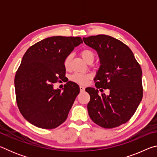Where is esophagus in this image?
Wrapping results in <instances>:
<instances>
[{
	"label": "esophagus",
	"mask_w": 157,
	"mask_h": 157,
	"mask_svg": "<svg viewBox=\"0 0 157 157\" xmlns=\"http://www.w3.org/2000/svg\"><path fill=\"white\" fill-rule=\"evenodd\" d=\"M79 89H80V91L81 92H83V91H84L85 88H84V86H79Z\"/></svg>",
	"instance_id": "obj_1"
}]
</instances>
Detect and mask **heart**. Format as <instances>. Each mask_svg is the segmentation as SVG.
I'll return each mask as SVG.
<instances>
[{"label": "heart", "mask_w": 157, "mask_h": 157, "mask_svg": "<svg viewBox=\"0 0 157 157\" xmlns=\"http://www.w3.org/2000/svg\"><path fill=\"white\" fill-rule=\"evenodd\" d=\"M80 55L83 58V59L87 63H89V62L92 63L94 61L95 57V55L94 52L91 49H89V48L82 50L80 52ZM71 60V55H67L66 57L65 58L64 62H63V64H64V66L66 69H68L69 68V66H70ZM91 78V75H89V74L76 73H74L73 75H71L70 79L71 81L75 82V83H78L79 84H85L89 82V80Z\"/></svg>", "instance_id": "heart-1"}]
</instances>
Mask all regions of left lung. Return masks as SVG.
Listing matches in <instances>:
<instances>
[{
	"label": "left lung",
	"mask_w": 157,
	"mask_h": 157,
	"mask_svg": "<svg viewBox=\"0 0 157 157\" xmlns=\"http://www.w3.org/2000/svg\"><path fill=\"white\" fill-rule=\"evenodd\" d=\"M83 40L96 50L100 57L101 65L94 79L95 86L109 89V95H99L94 88L86 89L90 95L89 115L95 124L104 128L120 126L132 118L142 100L140 66L131 49L112 36L98 34L84 37Z\"/></svg>",
	"instance_id": "left-lung-1"
}]
</instances>
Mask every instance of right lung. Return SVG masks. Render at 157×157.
I'll return each instance as SVG.
<instances>
[{
  "label": "right lung",
  "instance_id": "right-lung-1",
  "mask_svg": "<svg viewBox=\"0 0 157 157\" xmlns=\"http://www.w3.org/2000/svg\"><path fill=\"white\" fill-rule=\"evenodd\" d=\"M80 44L79 36H51L33 45L23 55L14 78L16 99L21 113L33 125L54 129L67 118L79 87L68 82L62 92L53 89V84L65 76V58Z\"/></svg>",
  "mask_w": 157,
  "mask_h": 157
}]
</instances>
